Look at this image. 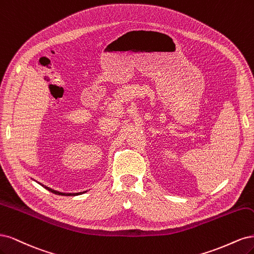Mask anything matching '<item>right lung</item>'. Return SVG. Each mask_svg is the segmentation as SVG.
Returning a JSON list of instances; mask_svg holds the SVG:
<instances>
[{
  "label": "right lung",
  "mask_w": 254,
  "mask_h": 254,
  "mask_svg": "<svg viewBox=\"0 0 254 254\" xmlns=\"http://www.w3.org/2000/svg\"><path fill=\"white\" fill-rule=\"evenodd\" d=\"M41 186H42L43 188H45L46 190H48L50 192H52V193H54V194H57V195H63V196H75V195H80V194H82V193H85L86 191H84V192H79V193H62V192H59V191H56V190H53V189H51V188H48V187H46V186H44V185H42V184H40Z\"/></svg>",
  "instance_id": "1"
}]
</instances>
